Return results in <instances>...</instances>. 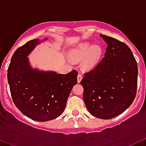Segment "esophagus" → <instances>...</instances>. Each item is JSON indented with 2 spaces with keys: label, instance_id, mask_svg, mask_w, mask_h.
Listing matches in <instances>:
<instances>
[{
  "label": "esophagus",
  "instance_id": "obj_1",
  "mask_svg": "<svg viewBox=\"0 0 146 146\" xmlns=\"http://www.w3.org/2000/svg\"><path fill=\"white\" fill-rule=\"evenodd\" d=\"M82 74H80V73H79L78 74V75H77V82H80L81 80H82Z\"/></svg>",
  "mask_w": 146,
  "mask_h": 146
}]
</instances>
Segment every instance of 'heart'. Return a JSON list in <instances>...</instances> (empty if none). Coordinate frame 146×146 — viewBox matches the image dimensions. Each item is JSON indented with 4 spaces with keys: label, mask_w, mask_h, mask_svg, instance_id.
<instances>
[{
    "label": "heart",
    "mask_w": 146,
    "mask_h": 146,
    "mask_svg": "<svg viewBox=\"0 0 146 146\" xmlns=\"http://www.w3.org/2000/svg\"><path fill=\"white\" fill-rule=\"evenodd\" d=\"M102 55V48L99 45H93L83 42L74 47L69 52L70 58L74 62H82V67L85 70H91L98 64Z\"/></svg>",
    "instance_id": "heart-1"
}]
</instances>
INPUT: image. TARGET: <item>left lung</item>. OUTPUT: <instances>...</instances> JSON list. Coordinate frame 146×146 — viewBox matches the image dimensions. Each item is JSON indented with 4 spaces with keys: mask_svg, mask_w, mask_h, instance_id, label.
<instances>
[{
    "mask_svg": "<svg viewBox=\"0 0 146 146\" xmlns=\"http://www.w3.org/2000/svg\"><path fill=\"white\" fill-rule=\"evenodd\" d=\"M108 44L104 57L95 69L85 74L80 84L89 113L101 119H110L132 104L137 86V64L123 42L100 34Z\"/></svg>",
    "mask_w": 146,
    "mask_h": 146,
    "instance_id": "1",
    "label": "left lung"
}]
</instances>
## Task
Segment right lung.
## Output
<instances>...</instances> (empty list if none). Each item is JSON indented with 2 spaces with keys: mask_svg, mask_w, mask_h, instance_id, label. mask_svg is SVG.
Segmentation results:
<instances>
[{
  "mask_svg": "<svg viewBox=\"0 0 146 146\" xmlns=\"http://www.w3.org/2000/svg\"><path fill=\"white\" fill-rule=\"evenodd\" d=\"M47 40H31L13 54L8 68V82L15 106L36 121H48L60 116L65 110L77 72L66 74L33 69L28 56L36 46Z\"/></svg>",
  "mask_w": 146,
  "mask_h": 146,
  "instance_id": "obj_1",
  "label": "right lung"
}]
</instances>
